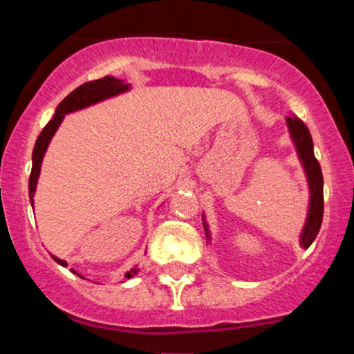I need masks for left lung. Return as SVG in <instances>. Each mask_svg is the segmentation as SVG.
<instances>
[{
    "label": "left lung",
    "instance_id": "left-lung-1",
    "mask_svg": "<svg viewBox=\"0 0 354 354\" xmlns=\"http://www.w3.org/2000/svg\"><path fill=\"white\" fill-rule=\"evenodd\" d=\"M286 123L291 133L292 142L298 151V157L301 160L303 167H305L306 180H308L310 187V205H308V216H306L305 227L301 231V246L308 248L313 243V240L319 234L320 226H322V217H324V176L322 169H320L319 160L315 159L313 154V140L310 130L306 124L303 123L299 118L288 116ZM203 227H205V234L209 236V227H207L205 221H203Z\"/></svg>",
    "mask_w": 354,
    "mask_h": 354
}]
</instances>
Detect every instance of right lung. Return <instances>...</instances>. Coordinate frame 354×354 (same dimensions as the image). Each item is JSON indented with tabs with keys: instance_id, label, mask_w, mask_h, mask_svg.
I'll use <instances>...</instances> for the list:
<instances>
[{
	"instance_id": "add662e5",
	"label": "right lung",
	"mask_w": 354,
	"mask_h": 354,
	"mask_svg": "<svg viewBox=\"0 0 354 354\" xmlns=\"http://www.w3.org/2000/svg\"><path fill=\"white\" fill-rule=\"evenodd\" d=\"M128 88H130V84H127L124 80H120V78H114V77H104V78H99V80H92V82H87V84H82L80 87L75 88L71 94H68L66 97L59 102L53 120L46 124L44 130L41 131V135H39L37 140H35L34 152H32V171H30V178H28V195H30V203H34L32 197H34L35 194V185H37L39 173H41L42 157H44L46 149H48L53 135L56 133L58 127L62 124L65 114L73 113V111H78L82 108H87V106H92L95 104V102L104 101V99L113 97V95L121 94V92H127ZM51 257L59 263V266L63 267L68 266L65 260L58 259V257L55 255ZM137 272L138 269H131L124 274V277L130 279V277H133Z\"/></svg>"
}]
</instances>
